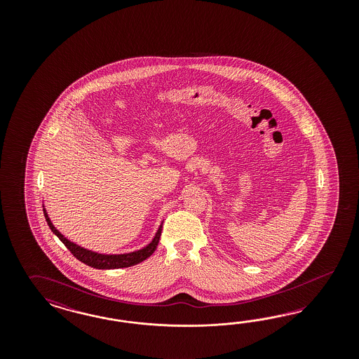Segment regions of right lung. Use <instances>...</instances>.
I'll use <instances>...</instances> for the list:
<instances>
[{
  "label": "right lung",
  "instance_id": "right-lung-1",
  "mask_svg": "<svg viewBox=\"0 0 359 359\" xmlns=\"http://www.w3.org/2000/svg\"><path fill=\"white\" fill-rule=\"evenodd\" d=\"M44 217L46 221L48 224L50 229L53 230V233L57 236V238L60 239L65 245V248L68 250L72 252V255L83 263H86L87 266H90L93 269H98V270H110V269H125V267H130L134 264H138L141 262L147 259L152 252L156 249L158 246V242L161 238V234H162V225L158 229L155 237L151 241V243L149 246H146L144 249L142 250L134 251L130 254H121V255H105V254H97V252H93V251L86 250L80 246L75 245L74 242L68 241L56 229H55L53 222L50 221V218L46 213V209H43Z\"/></svg>",
  "mask_w": 359,
  "mask_h": 359
}]
</instances>
